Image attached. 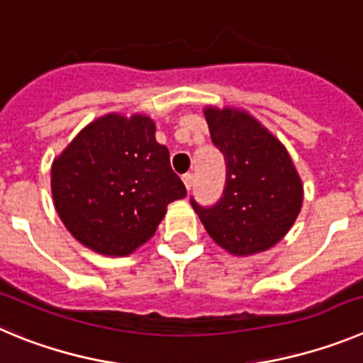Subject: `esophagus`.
<instances>
[{
    "label": "esophagus",
    "mask_w": 363,
    "mask_h": 363,
    "mask_svg": "<svg viewBox=\"0 0 363 363\" xmlns=\"http://www.w3.org/2000/svg\"><path fill=\"white\" fill-rule=\"evenodd\" d=\"M182 182H184V186H186V189H191L194 188V175L191 174H188V175H184V177H182Z\"/></svg>",
    "instance_id": "obj_1"
}]
</instances>
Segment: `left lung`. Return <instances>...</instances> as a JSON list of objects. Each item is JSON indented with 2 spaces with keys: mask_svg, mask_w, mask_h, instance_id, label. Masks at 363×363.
Segmentation results:
<instances>
[{
  "mask_svg": "<svg viewBox=\"0 0 363 363\" xmlns=\"http://www.w3.org/2000/svg\"><path fill=\"white\" fill-rule=\"evenodd\" d=\"M211 143L226 161V186L217 204L191 206L206 231L233 255L269 250L291 230L303 188L282 143L237 108L204 110Z\"/></svg>",
  "mask_w": 363,
  "mask_h": 363,
  "instance_id": "left-lung-1",
  "label": "left lung"
}]
</instances>
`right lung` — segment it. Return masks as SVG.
Listing matches in <instances>:
<instances>
[{
    "label": "right lung",
    "instance_id": "1",
    "mask_svg": "<svg viewBox=\"0 0 363 363\" xmlns=\"http://www.w3.org/2000/svg\"><path fill=\"white\" fill-rule=\"evenodd\" d=\"M52 197L83 246L125 257L153 237L166 206L186 197V188L150 117L108 113L52 162Z\"/></svg>",
    "mask_w": 363,
    "mask_h": 363
}]
</instances>
